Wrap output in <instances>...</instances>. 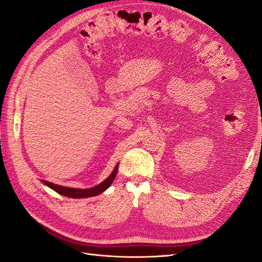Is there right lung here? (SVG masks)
I'll return each mask as SVG.
<instances>
[{
    "instance_id": "add662e5",
    "label": "right lung",
    "mask_w": 262,
    "mask_h": 262,
    "mask_svg": "<svg viewBox=\"0 0 262 262\" xmlns=\"http://www.w3.org/2000/svg\"><path fill=\"white\" fill-rule=\"evenodd\" d=\"M118 165H116V167L114 169V171L110 173V176L105 179L102 182H100L99 185L95 186L93 188H89V189H78V188H70V187H63V186H59V185H54L52 182H49L47 180H42L43 184L46 186H48L49 188H51L52 190H54L55 192H58L64 196H69V198H74V199H80V198H89V196H95L98 195L101 192H104L107 188L110 187V185L113 184V181L117 175L118 171Z\"/></svg>"
}]
</instances>
